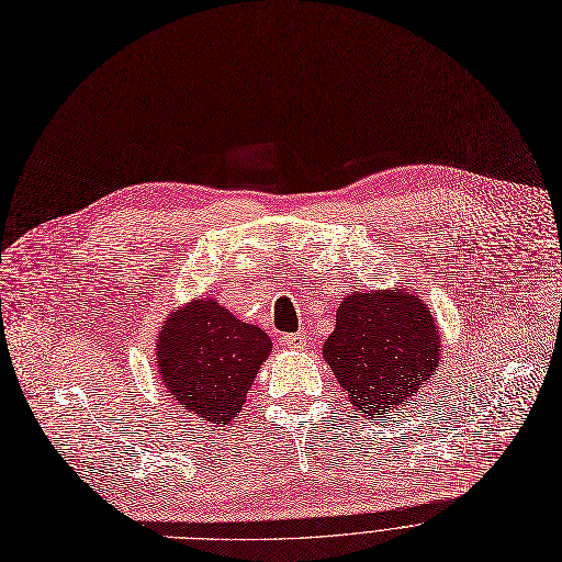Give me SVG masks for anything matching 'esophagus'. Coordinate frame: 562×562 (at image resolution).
<instances>
[{
    "label": "esophagus",
    "mask_w": 562,
    "mask_h": 562,
    "mask_svg": "<svg viewBox=\"0 0 562 562\" xmlns=\"http://www.w3.org/2000/svg\"><path fill=\"white\" fill-rule=\"evenodd\" d=\"M284 345L291 347V349H302L304 345H307V336H304V331L286 334V336H284Z\"/></svg>",
    "instance_id": "34e87169"
}]
</instances>
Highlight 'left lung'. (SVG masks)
I'll return each mask as SVG.
<instances>
[{"label": "left lung", "mask_w": 562, "mask_h": 562, "mask_svg": "<svg viewBox=\"0 0 562 562\" xmlns=\"http://www.w3.org/2000/svg\"><path fill=\"white\" fill-rule=\"evenodd\" d=\"M439 351L432 314L403 291L347 295L323 347L349 403L381 422L426 387L439 368Z\"/></svg>", "instance_id": "left-lung-1"}]
</instances>
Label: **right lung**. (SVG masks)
I'll return each mask as SVG.
<instances>
[{
    "label": "right lung",
    "instance_id": "1",
    "mask_svg": "<svg viewBox=\"0 0 562 562\" xmlns=\"http://www.w3.org/2000/svg\"><path fill=\"white\" fill-rule=\"evenodd\" d=\"M271 351V338L237 321L220 302L194 300L166 321L159 374L177 403L211 424H228Z\"/></svg>",
    "mask_w": 562,
    "mask_h": 562
}]
</instances>
